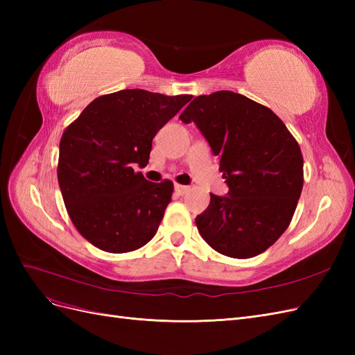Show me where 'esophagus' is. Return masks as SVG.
I'll list each match as a JSON object with an SVG mask.
<instances>
[{
	"label": "esophagus",
	"instance_id": "obj_1",
	"mask_svg": "<svg viewBox=\"0 0 355 355\" xmlns=\"http://www.w3.org/2000/svg\"><path fill=\"white\" fill-rule=\"evenodd\" d=\"M175 191H176V194L184 196V194H187V192L189 191V187H185V185H175Z\"/></svg>",
	"mask_w": 355,
	"mask_h": 355
}]
</instances>
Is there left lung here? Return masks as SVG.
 <instances>
[{
	"instance_id": "8db88e82",
	"label": "left lung",
	"mask_w": 355,
	"mask_h": 355,
	"mask_svg": "<svg viewBox=\"0 0 355 355\" xmlns=\"http://www.w3.org/2000/svg\"><path fill=\"white\" fill-rule=\"evenodd\" d=\"M179 120L194 123L219 157L227 196L210 194L196 218L211 249L249 259L287 230L304 187V158L295 137L270 108L240 93L197 96Z\"/></svg>"
}]
</instances>
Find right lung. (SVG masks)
Here are the masks:
<instances>
[{"label":"right lung","instance_id":"right-lung-1","mask_svg":"<svg viewBox=\"0 0 355 355\" xmlns=\"http://www.w3.org/2000/svg\"><path fill=\"white\" fill-rule=\"evenodd\" d=\"M191 99L120 90L94 99L63 132L62 197L75 228L98 249L133 252L155 235L173 184H154L133 167L148 164L153 139Z\"/></svg>","mask_w":355,"mask_h":355}]
</instances>
